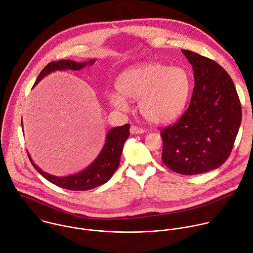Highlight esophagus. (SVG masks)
Returning a JSON list of instances; mask_svg holds the SVG:
<instances>
[{
    "label": "esophagus",
    "mask_w": 253,
    "mask_h": 253,
    "mask_svg": "<svg viewBox=\"0 0 253 253\" xmlns=\"http://www.w3.org/2000/svg\"><path fill=\"white\" fill-rule=\"evenodd\" d=\"M129 131H130L131 134H140V133L144 132V129L141 128V127H138L136 126H131Z\"/></svg>",
    "instance_id": "obj_1"
}]
</instances>
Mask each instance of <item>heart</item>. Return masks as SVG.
<instances>
[{"mask_svg":"<svg viewBox=\"0 0 253 253\" xmlns=\"http://www.w3.org/2000/svg\"><path fill=\"white\" fill-rule=\"evenodd\" d=\"M191 84L185 68L150 62L122 73L117 81L120 92L110 93L109 100L114 108L126 112V98L138 99L137 109L144 120L156 125L169 124L184 111Z\"/></svg>","mask_w":253,"mask_h":253,"instance_id":"obj_1","label":"heart"}]
</instances>
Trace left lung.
<instances>
[{
	"instance_id": "1",
	"label": "left lung",
	"mask_w": 253,
	"mask_h": 253,
	"mask_svg": "<svg viewBox=\"0 0 253 253\" xmlns=\"http://www.w3.org/2000/svg\"><path fill=\"white\" fill-rule=\"evenodd\" d=\"M181 52L192 66L194 87L183 116L162 129V159L177 173L200 174L228 159L241 124V105L221 66L191 50Z\"/></svg>"
}]
</instances>
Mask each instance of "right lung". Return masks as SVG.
Listing matches in <instances>:
<instances>
[{"label":"right lung","mask_w":253,"mask_h":253,"mask_svg":"<svg viewBox=\"0 0 253 253\" xmlns=\"http://www.w3.org/2000/svg\"><path fill=\"white\" fill-rule=\"evenodd\" d=\"M94 60H90L88 62L77 63L75 61L70 60H62L58 62H52L47 64L43 70L40 73L34 86L42 81L45 76L56 71H64V70H72L79 71L87 65H92ZM23 126V122H22ZM129 127L130 125L126 124L123 126H117L109 130L107 134V139L103 149L100 150L98 156L95 160L83 171L68 175V176H56L47 172L42 171L32 160L30 154L28 153V157L33 165V167L37 169L40 174H42L46 180L52 182L60 187L70 189V190H88L94 188L96 186L102 185L109 181L117 169L120 166V160L123 153L124 143L126 138L129 136Z\"/></svg>","instance_id":"right-lung-1"}]
</instances>
